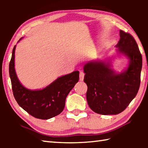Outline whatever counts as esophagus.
Returning <instances> with one entry per match:
<instances>
[{"instance_id": "obj_1", "label": "esophagus", "mask_w": 148, "mask_h": 148, "mask_svg": "<svg viewBox=\"0 0 148 148\" xmlns=\"http://www.w3.org/2000/svg\"><path fill=\"white\" fill-rule=\"evenodd\" d=\"M84 72H82V71H80L79 72V80L80 81H83L84 78Z\"/></svg>"}]
</instances>
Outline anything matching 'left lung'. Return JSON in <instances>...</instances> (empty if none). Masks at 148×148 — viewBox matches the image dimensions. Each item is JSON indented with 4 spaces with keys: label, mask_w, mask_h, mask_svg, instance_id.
<instances>
[{
    "label": "left lung",
    "mask_w": 148,
    "mask_h": 148,
    "mask_svg": "<svg viewBox=\"0 0 148 148\" xmlns=\"http://www.w3.org/2000/svg\"><path fill=\"white\" fill-rule=\"evenodd\" d=\"M116 46L118 53L129 59L121 73L111 69L108 60L87 62L84 66V81L87 86L86 98L92 111L102 115H116L129 106L138 91L142 57L133 36L120 30Z\"/></svg>",
    "instance_id": "1"
}]
</instances>
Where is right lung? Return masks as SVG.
<instances>
[{"mask_svg":"<svg viewBox=\"0 0 148 148\" xmlns=\"http://www.w3.org/2000/svg\"><path fill=\"white\" fill-rule=\"evenodd\" d=\"M15 49L16 46L12 51L9 74L12 91L17 103L27 113L38 119H48L61 114L64 108L67 95L78 82L79 72L74 71L59 77L42 89H27L17 77L14 67Z\"/></svg>","mask_w":148,"mask_h":148,"instance_id":"add662e5","label":"right lung"}]
</instances>
